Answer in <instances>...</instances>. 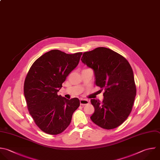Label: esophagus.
<instances>
[{
    "label": "esophagus",
    "instance_id": "1",
    "mask_svg": "<svg viewBox=\"0 0 160 160\" xmlns=\"http://www.w3.org/2000/svg\"><path fill=\"white\" fill-rule=\"evenodd\" d=\"M89 103V101L87 100V99H81L80 100V104L81 106H84L86 104H88Z\"/></svg>",
    "mask_w": 160,
    "mask_h": 160
}]
</instances>
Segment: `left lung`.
<instances>
[{
    "label": "left lung",
    "instance_id": "8db88e82",
    "mask_svg": "<svg viewBox=\"0 0 160 160\" xmlns=\"http://www.w3.org/2000/svg\"><path fill=\"white\" fill-rule=\"evenodd\" d=\"M81 60L93 69L96 84L105 90L102 102L91 99L94 107L91 119L104 129L117 128L129 115L136 95L129 63L121 55L103 47L83 53Z\"/></svg>",
    "mask_w": 160,
    "mask_h": 160
}]
</instances>
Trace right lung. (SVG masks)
Returning <instances> with one entry per match:
<instances>
[{
	"label": "right lung",
	"instance_id": "right-lung-1",
	"mask_svg": "<svg viewBox=\"0 0 160 160\" xmlns=\"http://www.w3.org/2000/svg\"><path fill=\"white\" fill-rule=\"evenodd\" d=\"M82 54L51 50L39 58L27 74L24 92L28 110L37 126L48 134L63 132L80 105L78 98L69 100L58 95V92L78 65Z\"/></svg>",
	"mask_w": 160,
	"mask_h": 160
}]
</instances>
